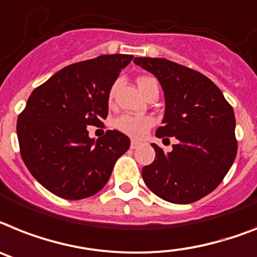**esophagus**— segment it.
<instances>
[{
    "mask_svg": "<svg viewBox=\"0 0 257 257\" xmlns=\"http://www.w3.org/2000/svg\"><path fill=\"white\" fill-rule=\"evenodd\" d=\"M139 146H140V142L137 141H132V144H131V149H133V150L139 148Z\"/></svg>",
    "mask_w": 257,
    "mask_h": 257,
    "instance_id": "esophagus-1",
    "label": "esophagus"
}]
</instances>
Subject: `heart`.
<instances>
[{
  "label": "heart",
  "mask_w": 257,
  "mask_h": 257,
  "mask_svg": "<svg viewBox=\"0 0 257 257\" xmlns=\"http://www.w3.org/2000/svg\"><path fill=\"white\" fill-rule=\"evenodd\" d=\"M154 78H150V77H140L137 79V83H139V87L142 92H145L148 90V87L154 82ZM113 92H115V86L109 90V100L113 96ZM115 128L117 129L118 132L124 133V135L132 137L136 140L144 139L148 132L152 129V126L154 125V118L149 115H131V113H124V115H120L113 122Z\"/></svg>",
  "instance_id": "b5f03b06"
}]
</instances>
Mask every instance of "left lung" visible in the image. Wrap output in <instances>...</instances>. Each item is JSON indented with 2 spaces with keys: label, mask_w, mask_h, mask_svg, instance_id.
Instances as JSON below:
<instances>
[{
  "label": "left lung",
  "mask_w": 257,
  "mask_h": 257,
  "mask_svg": "<svg viewBox=\"0 0 257 257\" xmlns=\"http://www.w3.org/2000/svg\"><path fill=\"white\" fill-rule=\"evenodd\" d=\"M135 62L153 73L165 91L163 125L155 135L178 140L167 154L153 144L155 159L142 169L144 182L166 201H197L221 184L235 161L234 109L197 70L166 59L136 57Z\"/></svg>",
  "instance_id": "left-lung-1"
}]
</instances>
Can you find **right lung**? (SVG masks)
<instances>
[{
	"instance_id": "add662e5",
	"label": "right lung",
	"mask_w": 257,
	"mask_h": 257,
	"mask_svg": "<svg viewBox=\"0 0 257 257\" xmlns=\"http://www.w3.org/2000/svg\"><path fill=\"white\" fill-rule=\"evenodd\" d=\"M132 60L102 55L75 62L31 92L17 121L19 150L32 176L53 195L81 200L98 193L131 146L118 131L94 141L87 125L107 118L109 90Z\"/></svg>"
}]
</instances>
